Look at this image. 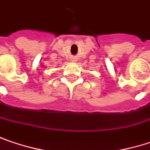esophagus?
<instances>
[{
    "mask_svg": "<svg viewBox=\"0 0 150 150\" xmlns=\"http://www.w3.org/2000/svg\"><path fill=\"white\" fill-rule=\"evenodd\" d=\"M71 62H76V58H72L71 59Z\"/></svg>",
    "mask_w": 150,
    "mask_h": 150,
    "instance_id": "obj_1",
    "label": "esophagus"
}]
</instances>
